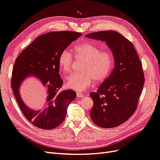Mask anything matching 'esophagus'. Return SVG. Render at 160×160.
Masks as SVG:
<instances>
[{
	"label": "esophagus",
	"mask_w": 160,
	"mask_h": 160,
	"mask_svg": "<svg viewBox=\"0 0 160 160\" xmlns=\"http://www.w3.org/2000/svg\"><path fill=\"white\" fill-rule=\"evenodd\" d=\"M76 96H77L78 98H81L83 97V94L80 92H76Z\"/></svg>",
	"instance_id": "34e87169"
}]
</instances>
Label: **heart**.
<instances>
[{
  "label": "heart",
  "instance_id": "b5f03b06",
  "mask_svg": "<svg viewBox=\"0 0 160 160\" xmlns=\"http://www.w3.org/2000/svg\"><path fill=\"white\" fill-rule=\"evenodd\" d=\"M75 56L67 48L62 50L58 58V64L65 72L71 71L74 58L84 61L80 74H72L67 80V86L78 92L89 88L94 81L101 83L105 81L112 72L114 65L112 52L102 48L91 42L82 43L74 48Z\"/></svg>",
  "mask_w": 160,
  "mask_h": 160
}]
</instances>
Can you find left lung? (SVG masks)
<instances>
[{
	"instance_id": "8db88e82",
	"label": "left lung",
	"mask_w": 160,
	"mask_h": 160,
	"mask_svg": "<svg viewBox=\"0 0 160 160\" xmlns=\"http://www.w3.org/2000/svg\"><path fill=\"white\" fill-rule=\"evenodd\" d=\"M86 37L106 42L114 55V68L90 97L93 106L90 116L103 128L117 127L133 114L144 86L142 63L131 42L118 32L101 31Z\"/></svg>"
}]
</instances>
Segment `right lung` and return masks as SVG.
Here are the masks:
<instances>
[{"mask_svg": "<svg viewBox=\"0 0 160 160\" xmlns=\"http://www.w3.org/2000/svg\"><path fill=\"white\" fill-rule=\"evenodd\" d=\"M80 32L58 31L37 37L16 58L12 70L11 87L19 108L26 119L42 129H52L63 122L70 102L76 97L72 89L60 91L63 85L58 58L59 53L79 38ZM30 75L38 78L47 88L45 107L34 111L27 107L19 95V87Z\"/></svg>", "mask_w": 160, "mask_h": 160, "instance_id": "1", "label": "right lung"}]
</instances>
